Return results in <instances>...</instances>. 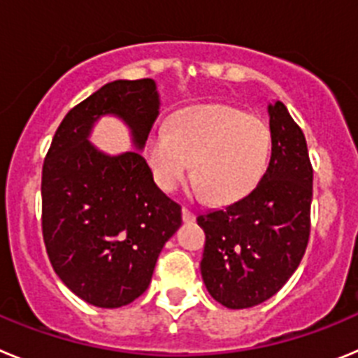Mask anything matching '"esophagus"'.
<instances>
[{"label":"esophagus","instance_id":"obj_1","mask_svg":"<svg viewBox=\"0 0 358 358\" xmlns=\"http://www.w3.org/2000/svg\"><path fill=\"white\" fill-rule=\"evenodd\" d=\"M182 220L185 222H194L195 215L188 210V208H182Z\"/></svg>","mask_w":358,"mask_h":358}]
</instances>
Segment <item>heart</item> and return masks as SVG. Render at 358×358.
Masks as SVG:
<instances>
[{
    "label": "heart",
    "mask_w": 358,
    "mask_h": 358,
    "mask_svg": "<svg viewBox=\"0 0 358 358\" xmlns=\"http://www.w3.org/2000/svg\"><path fill=\"white\" fill-rule=\"evenodd\" d=\"M271 148L273 134L264 120L211 103L177 113L169 129L148 136L145 154L164 192L181 185L194 163L199 192L213 204H227L260 182Z\"/></svg>",
    "instance_id": "heart-1"
}]
</instances>
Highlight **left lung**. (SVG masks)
I'll use <instances>...</instances> for the list:
<instances>
[{"label":"left lung","mask_w":358,"mask_h":358,"mask_svg":"<svg viewBox=\"0 0 358 358\" xmlns=\"http://www.w3.org/2000/svg\"><path fill=\"white\" fill-rule=\"evenodd\" d=\"M271 161L251 194L199 215L206 233L201 274L215 301L256 306L296 273L310 236L314 172L305 134L281 102L268 103Z\"/></svg>","instance_id":"left-lung-1"}]
</instances>
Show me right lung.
<instances>
[{"label": "right lung", "instance_id": "1", "mask_svg": "<svg viewBox=\"0 0 358 358\" xmlns=\"http://www.w3.org/2000/svg\"><path fill=\"white\" fill-rule=\"evenodd\" d=\"M159 106L152 78L109 82L64 116L44 159L46 252L62 283L93 306L140 297L182 222L181 206L157 188L140 154ZM107 114L128 125L136 151L110 157L90 143L94 123Z\"/></svg>", "mask_w": 358, "mask_h": 358}]
</instances>
